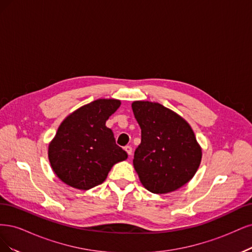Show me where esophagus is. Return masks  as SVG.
I'll return each instance as SVG.
<instances>
[{"label": "esophagus", "instance_id": "esophagus-1", "mask_svg": "<svg viewBox=\"0 0 252 252\" xmlns=\"http://www.w3.org/2000/svg\"><path fill=\"white\" fill-rule=\"evenodd\" d=\"M125 150H126V152L127 153L128 156H131L132 154H133V149H132V147H129V145H127V147H126Z\"/></svg>", "mask_w": 252, "mask_h": 252}]
</instances>
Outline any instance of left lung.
Here are the masks:
<instances>
[{
	"instance_id": "obj_1",
	"label": "left lung",
	"mask_w": 252,
	"mask_h": 252,
	"mask_svg": "<svg viewBox=\"0 0 252 252\" xmlns=\"http://www.w3.org/2000/svg\"><path fill=\"white\" fill-rule=\"evenodd\" d=\"M141 143L133 164L140 182L153 193H167L192 179L202 150L188 121L158 102L134 101Z\"/></svg>"
}]
</instances>
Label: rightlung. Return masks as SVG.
<instances>
[{"label": "right lung", "instance_id": "1", "mask_svg": "<svg viewBox=\"0 0 252 252\" xmlns=\"http://www.w3.org/2000/svg\"><path fill=\"white\" fill-rule=\"evenodd\" d=\"M118 99H97L63 119L48 148L55 175L67 185L88 190L101 184L112 166L127 158L105 121L120 107Z\"/></svg>", "mask_w": 252, "mask_h": 252}]
</instances>
